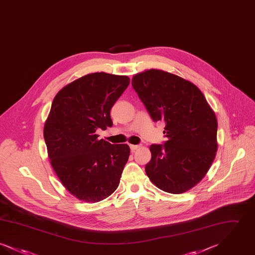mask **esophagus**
I'll return each mask as SVG.
<instances>
[{"label":"esophagus","instance_id":"34e87169","mask_svg":"<svg viewBox=\"0 0 255 255\" xmlns=\"http://www.w3.org/2000/svg\"><path fill=\"white\" fill-rule=\"evenodd\" d=\"M139 147H140V146L133 145V144H131V145H130V148H131V150H132V152H134V151H135V150H137V149H138V148H139Z\"/></svg>","mask_w":255,"mask_h":255}]
</instances>
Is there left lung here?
I'll use <instances>...</instances> for the list:
<instances>
[{
  "label": "left lung",
  "mask_w": 255,
  "mask_h": 255,
  "mask_svg": "<svg viewBox=\"0 0 255 255\" xmlns=\"http://www.w3.org/2000/svg\"><path fill=\"white\" fill-rule=\"evenodd\" d=\"M132 86L155 122L165 123L168 140L152 144L145 172L158 188L181 194L206 176L218 148V123L193 83L161 70L136 73Z\"/></svg>",
  "instance_id": "1"
}]
</instances>
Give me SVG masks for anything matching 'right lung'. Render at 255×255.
Segmentation results:
<instances>
[{
	"instance_id": "add662e5",
	"label": "right lung",
	"mask_w": 255,
	"mask_h": 255,
	"mask_svg": "<svg viewBox=\"0 0 255 255\" xmlns=\"http://www.w3.org/2000/svg\"><path fill=\"white\" fill-rule=\"evenodd\" d=\"M130 84L126 75L90 73L54 97L44 126L50 164L65 188L86 203H97L118 188L130 156L127 144L99 139L97 129L113 126L110 111Z\"/></svg>"
}]
</instances>
